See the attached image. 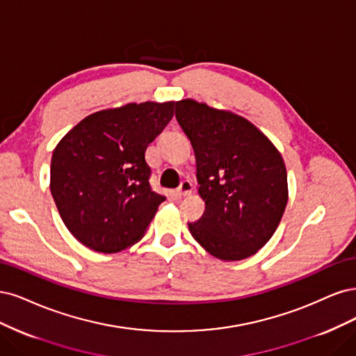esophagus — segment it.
I'll return each mask as SVG.
<instances>
[{
	"label": "esophagus",
	"mask_w": 356,
	"mask_h": 356,
	"mask_svg": "<svg viewBox=\"0 0 356 356\" xmlns=\"http://www.w3.org/2000/svg\"><path fill=\"white\" fill-rule=\"evenodd\" d=\"M193 191V185L189 181V180H183L180 183V186L177 188V195L179 197H188V195H191Z\"/></svg>",
	"instance_id": "esophagus-1"
}]
</instances>
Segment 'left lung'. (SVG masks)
<instances>
[{
  "mask_svg": "<svg viewBox=\"0 0 356 356\" xmlns=\"http://www.w3.org/2000/svg\"><path fill=\"white\" fill-rule=\"evenodd\" d=\"M177 122L197 158L205 201L192 236L220 260H243L265 245L282 219L289 186L278 149L256 125L192 99L176 102Z\"/></svg>",
  "mask_w": 356,
  "mask_h": 356,
  "instance_id": "left-lung-1",
  "label": "left lung"
}]
</instances>
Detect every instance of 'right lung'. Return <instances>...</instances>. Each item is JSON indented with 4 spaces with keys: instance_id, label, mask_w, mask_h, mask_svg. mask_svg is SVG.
Listing matches in <instances>:
<instances>
[{
    "instance_id": "add662e5",
    "label": "right lung",
    "mask_w": 356,
    "mask_h": 356,
    "mask_svg": "<svg viewBox=\"0 0 356 356\" xmlns=\"http://www.w3.org/2000/svg\"><path fill=\"white\" fill-rule=\"evenodd\" d=\"M175 102L129 103L86 117L57 143L50 191L65 226L86 247L118 253L139 241L165 197L149 185L145 152Z\"/></svg>"
}]
</instances>
